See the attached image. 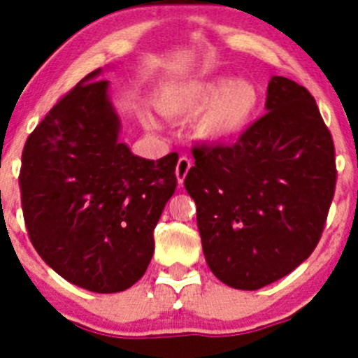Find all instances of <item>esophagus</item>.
I'll list each match as a JSON object with an SVG mask.
<instances>
[{
    "instance_id": "34e87169",
    "label": "esophagus",
    "mask_w": 358,
    "mask_h": 358,
    "mask_svg": "<svg viewBox=\"0 0 358 358\" xmlns=\"http://www.w3.org/2000/svg\"><path fill=\"white\" fill-rule=\"evenodd\" d=\"M190 168H192V161H190L189 157L182 156L178 159V164H176V178H178L180 185H183V180H185Z\"/></svg>"
}]
</instances>
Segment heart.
Here are the masks:
<instances>
[{
    "label": "heart",
    "mask_w": 358,
    "mask_h": 358,
    "mask_svg": "<svg viewBox=\"0 0 358 358\" xmlns=\"http://www.w3.org/2000/svg\"><path fill=\"white\" fill-rule=\"evenodd\" d=\"M259 107V92L248 79L225 76L196 79L169 88L161 99V110L169 117L197 119L196 135L209 143H225L246 131Z\"/></svg>",
    "instance_id": "heart-1"
}]
</instances>
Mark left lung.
<instances>
[{
  "label": "left lung",
  "mask_w": 358,
  "mask_h": 358,
  "mask_svg": "<svg viewBox=\"0 0 358 358\" xmlns=\"http://www.w3.org/2000/svg\"><path fill=\"white\" fill-rule=\"evenodd\" d=\"M266 114L232 145H194L185 189L211 272L255 291L301 265L322 237L336 189L334 142L305 86L273 76Z\"/></svg>",
  "instance_id": "1"
}]
</instances>
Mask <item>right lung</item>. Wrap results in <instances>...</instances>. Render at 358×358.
<instances>
[{
	"label": "right lung",
	"mask_w": 358,
	"mask_h": 358,
	"mask_svg": "<svg viewBox=\"0 0 358 358\" xmlns=\"http://www.w3.org/2000/svg\"><path fill=\"white\" fill-rule=\"evenodd\" d=\"M90 72L29 135L19 185L38 255L59 275L93 292L138 282L156 229L175 194L178 154L149 161L117 142L107 85Z\"/></svg>",
	"instance_id": "1"
}]
</instances>
